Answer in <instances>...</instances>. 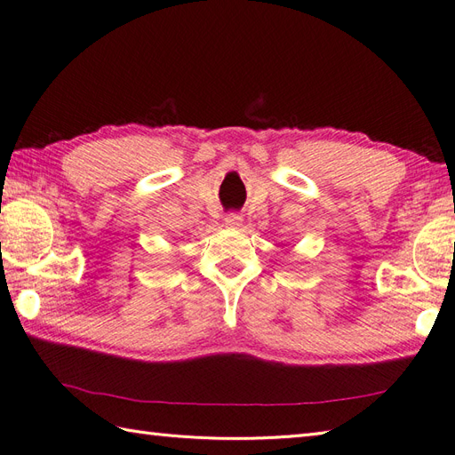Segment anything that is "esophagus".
<instances>
[{"mask_svg": "<svg viewBox=\"0 0 455 455\" xmlns=\"http://www.w3.org/2000/svg\"><path fill=\"white\" fill-rule=\"evenodd\" d=\"M224 222H226V226L231 228V229H239V228L243 226V218H241L239 214H228V216L224 218Z\"/></svg>", "mask_w": 455, "mask_h": 455, "instance_id": "34e87169", "label": "esophagus"}]
</instances>
